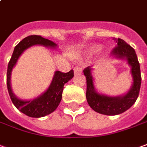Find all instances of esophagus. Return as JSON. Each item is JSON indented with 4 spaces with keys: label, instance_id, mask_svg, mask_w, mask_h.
<instances>
[{
    "label": "esophagus",
    "instance_id": "esophagus-1",
    "mask_svg": "<svg viewBox=\"0 0 147 147\" xmlns=\"http://www.w3.org/2000/svg\"><path fill=\"white\" fill-rule=\"evenodd\" d=\"M74 74H75V75H78V74H82V68L81 67H75L74 69Z\"/></svg>",
    "mask_w": 147,
    "mask_h": 147
}]
</instances>
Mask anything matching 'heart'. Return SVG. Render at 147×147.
I'll use <instances>...</instances> for the list:
<instances>
[{
  "mask_svg": "<svg viewBox=\"0 0 147 147\" xmlns=\"http://www.w3.org/2000/svg\"><path fill=\"white\" fill-rule=\"evenodd\" d=\"M101 49V45H91L90 47L89 48V53H91V54H94V53H96L97 52H98Z\"/></svg>",
  "mask_w": 147,
  "mask_h": 147,
  "instance_id": "obj_1",
  "label": "heart"
}]
</instances>
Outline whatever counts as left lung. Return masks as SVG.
I'll return each mask as SVG.
<instances>
[{
    "instance_id": "left-lung-1",
    "label": "left lung",
    "mask_w": 147,
    "mask_h": 147,
    "mask_svg": "<svg viewBox=\"0 0 147 147\" xmlns=\"http://www.w3.org/2000/svg\"><path fill=\"white\" fill-rule=\"evenodd\" d=\"M114 40L118 45L112 50L111 55L117 59H125L131 67L133 84L126 94L110 97L99 94L94 88L92 76L93 69L88 66L83 70L84 75L86 77L87 102L94 111L105 115H117L129 109L136 102L141 86L140 65L135 50L122 39L114 38Z\"/></svg>"
}]
</instances>
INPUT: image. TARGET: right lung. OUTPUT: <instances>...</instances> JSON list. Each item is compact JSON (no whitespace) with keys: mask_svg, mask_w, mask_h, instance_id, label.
<instances>
[{"mask_svg":"<svg viewBox=\"0 0 147 147\" xmlns=\"http://www.w3.org/2000/svg\"><path fill=\"white\" fill-rule=\"evenodd\" d=\"M36 45H41L45 47L50 49L57 48V45L54 42L49 41L48 39H45L41 36L31 35L25 37L19 42V44L15 46L7 69V88L9 94L10 98L14 106L17 107V109H18L25 115L31 118L44 117L45 115L51 114L56 110L61 100L64 85L72 79L74 77L73 69L68 73L56 71L47 90L40 96H38L37 98L33 100L27 101V100H21L18 98V97H16V95L13 93L11 88V82H10L11 73L13 70V68L17 64V61L19 57L21 55V53L25 49Z\"/></svg>","mask_w":147,"mask_h":147,"instance_id":"add662e5","label":"right lung"}]
</instances>
